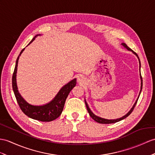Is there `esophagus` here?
<instances>
[{
    "instance_id": "1",
    "label": "esophagus",
    "mask_w": 155,
    "mask_h": 155,
    "mask_svg": "<svg viewBox=\"0 0 155 155\" xmlns=\"http://www.w3.org/2000/svg\"><path fill=\"white\" fill-rule=\"evenodd\" d=\"M78 80L79 81H81L83 80V77L81 76V75H79L78 78Z\"/></svg>"
}]
</instances>
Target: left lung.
<instances>
[{
  "mask_svg": "<svg viewBox=\"0 0 155 155\" xmlns=\"http://www.w3.org/2000/svg\"><path fill=\"white\" fill-rule=\"evenodd\" d=\"M123 46L124 47H126L127 50H129V51H131L132 52H134V53H135V55H136L137 56V58H139V64H140V66L141 67V62H140V60H139V56H138V55L135 53V52H134V51H133L131 50V49L130 48V47H128L127 46V45L126 44H125V43H122V44ZM140 77H141V91H140V93H139V95H140V94H141V89H142V86H143V80H142V77H141V74H140ZM139 99V98H138ZM138 99H137V101L135 102V103L134 104V107H132V108L130 110V111L127 113V114H126V115H125L124 116H123L122 118H119V119H116V120H107V119H104V118H100V117H99V116H95V114H93V113L91 111V110L89 109V107H88V104H87V103L85 101V105H86V107H87V111H88V112H89V116L91 117V118L95 120V122H98V123H99V124H112V123H116V122H119V121H120V120H123V119H124V118H126V117H127L128 116H129L131 113L132 112V111L134 110V108H135V105H136V104H137V101H138Z\"/></svg>",
  "mask_w": 155,
  "mask_h": 155,
  "instance_id": "obj_1",
  "label": "left lung"
}]
</instances>
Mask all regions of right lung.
Returning a JSON list of instances; mask_svg holds the SVG:
<instances>
[{"label": "right lung", "instance_id": "1", "mask_svg": "<svg viewBox=\"0 0 155 155\" xmlns=\"http://www.w3.org/2000/svg\"><path fill=\"white\" fill-rule=\"evenodd\" d=\"M35 36L33 39L31 41L28 45H29L34 41L35 37ZM25 49L23 48L20 52V55L22 53ZM16 60V66L14 70V73L12 75V88L14 93L15 97H16V101L18 103L19 107L24 114L28 116L29 118L34 120H39L41 122H51L58 118L59 116L61 114L63 110L64 107L65 101L66 98L68 96V94L71 91L74 87L76 85V79H74L72 81L69 82L68 84L64 85L63 87L60 90L58 93L56 95L54 99L52 100L51 103L43 106H33L28 104L19 93L17 85H16V71H17V66L18 63L19 56Z\"/></svg>", "mask_w": 155, "mask_h": 155}]
</instances>
